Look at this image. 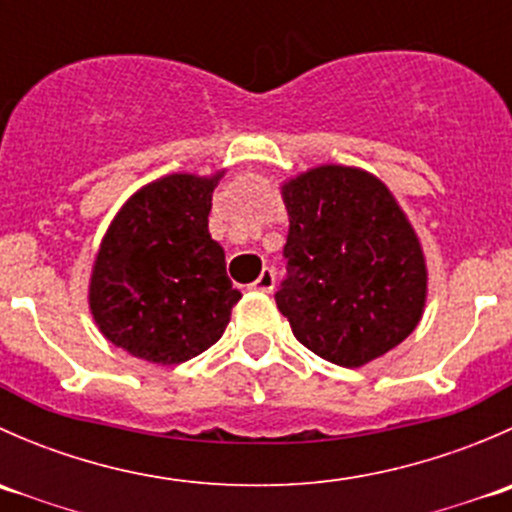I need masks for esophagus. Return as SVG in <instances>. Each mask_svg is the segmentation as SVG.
Masks as SVG:
<instances>
[{
	"label": "esophagus",
	"instance_id": "34e87169",
	"mask_svg": "<svg viewBox=\"0 0 512 512\" xmlns=\"http://www.w3.org/2000/svg\"><path fill=\"white\" fill-rule=\"evenodd\" d=\"M250 287L257 289V292H272V289H275V272H272L270 267H265V270L260 272V277H257Z\"/></svg>",
	"mask_w": 512,
	"mask_h": 512
}]
</instances>
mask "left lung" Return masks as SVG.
I'll return each instance as SVG.
<instances>
[{
	"label": "left lung",
	"instance_id": "obj_1",
	"mask_svg": "<svg viewBox=\"0 0 512 512\" xmlns=\"http://www.w3.org/2000/svg\"><path fill=\"white\" fill-rule=\"evenodd\" d=\"M287 280L275 294L299 344L359 369L418 327L428 294L421 240L369 170L317 165L282 183Z\"/></svg>",
	"mask_w": 512,
	"mask_h": 512
}]
</instances>
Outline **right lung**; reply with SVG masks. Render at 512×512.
I'll return each mask as SVG.
<instances>
[{
  "label": "right lung",
  "instance_id": "add662e5",
  "mask_svg": "<svg viewBox=\"0 0 512 512\" xmlns=\"http://www.w3.org/2000/svg\"><path fill=\"white\" fill-rule=\"evenodd\" d=\"M213 175L170 173L131 195L98 245L89 309L111 344L148 364L173 366L223 337L242 297L210 237Z\"/></svg>",
  "mask_w": 512,
  "mask_h": 512
}]
</instances>
